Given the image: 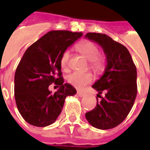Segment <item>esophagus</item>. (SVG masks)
<instances>
[{
	"label": "esophagus",
	"mask_w": 150,
	"mask_h": 150,
	"mask_svg": "<svg viewBox=\"0 0 150 150\" xmlns=\"http://www.w3.org/2000/svg\"><path fill=\"white\" fill-rule=\"evenodd\" d=\"M76 95H77L79 97H83V96H84V93H83V92H81V91H77V92H76Z\"/></svg>",
	"instance_id": "obj_1"
}]
</instances>
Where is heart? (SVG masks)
Segmentation results:
<instances>
[{"label":"heart","instance_id":"heart-1","mask_svg":"<svg viewBox=\"0 0 150 150\" xmlns=\"http://www.w3.org/2000/svg\"><path fill=\"white\" fill-rule=\"evenodd\" d=\"M76 50L80 52L88 61H90L91 67L96 70H101L105 65V60L103 57L98 56V48L94 43L88 40L82 41L76 46ZM70 52L69 50L65 51L62 53L60 59V65L62 69L67 71L69 69V61ZM93 80V76L90 73L87 72L75 71L68 75L67 81L75 88L81 89L84 88Z\"/></svg>","mask_w":150,"mask_h":150}]
</instances>
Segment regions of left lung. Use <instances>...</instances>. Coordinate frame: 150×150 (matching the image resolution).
<instances>
[{"mask_svg": "<svg viewBox=\"0 0 150 150\" xmlns=\"http://www.w3.org/2000/svg\"><path fill=\"white\" fill-rule=\"evenodd\" d=\"M84 38L97 43L105 54L104 73L94 83L98 91V102L93 110L85 117L92 127L101 130L111 129L127 117L134 105L137 95L136 67L127 47L104 33H88ZM105 91V97L99 93Z\"/></svg>", "mask_w": 150, "mask_h": 150, "instance_id": "left-lung-1", "label": "left lung"}]
</instances>
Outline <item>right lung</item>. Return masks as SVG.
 Masks as SVG:
<instances>
[{
    "label": "right lung",
    "instance_id": "1",
    "mask_svg": "<svg viewBox=\"0 0 150 150\" xmlns=\"http://www.w3.org/2000/svg\"><path fill=\"white\" fill-rule=\"evenodd\" d=\"M83 33L50 31L28 47L15 74V98L23 119L36 127H47L59 117L67 96L76 90L62 77V53ZM59 87L52 94L48 86Z\"/></svg>",
    "mask_w": 150,
    "mask_h": 150
}]
</instances>
